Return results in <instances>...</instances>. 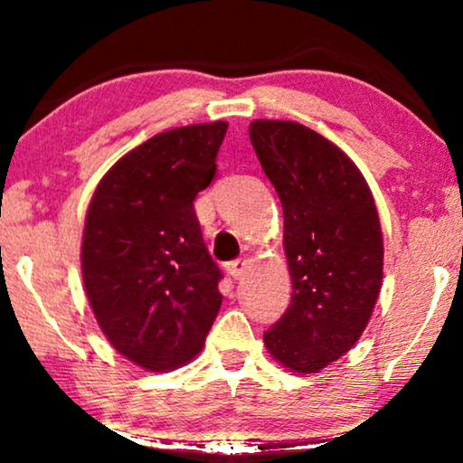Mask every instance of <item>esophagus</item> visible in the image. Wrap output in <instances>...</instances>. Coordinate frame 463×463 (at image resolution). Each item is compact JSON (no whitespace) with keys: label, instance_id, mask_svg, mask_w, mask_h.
<instances>
[{"label":"esophagus","instance_id":"1","mask_svg":"<svg viewBox=\"0 0 463 463\" xmlns=\"http://www.w3.org/2000/svg\"><path fill=\"white\" fill-rule=\"evenodd\" d=\"M249 265H250L249 259H236V261L227 263L225 268H227V274H230L232 278H240L246 269H249Z\"/></svg>","mask_w":463,"mask_h":463}]
</instances>
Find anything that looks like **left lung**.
<instances>
[{"instance_id": "8db88e82", "label": "left lung", "mask_w": 463, "mask_h": 463, "mask_svg": "<svg viewBox=\"0 0 463 463\" xmlns=\"http://www.w3.org/2000/svg\"><path fill=\"white\" fill-rule=\"evenodd\" d=\"M250 143L284 213L293 297L263 335L271 358L312 375L350 352L369 325L383 280V236L356 164L307 126L255 119Z\"/></svg>"}]
</instances>
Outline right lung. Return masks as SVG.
<instances>
[{"mask_svg":"<svg viewBox=\"0 0 463 463\" xmlns=\"http://www.w3.org/2000/svg\"><path fill=\"white\" fill-rule=\"evenodd\" d=\"M225 132L219 119L151 137L107 170L88 206V303L107 341L145 371L192 363L223 301L194 200L217 173Z\"/></svg>","mask_w":463,"mask_h":463,"instance_id":"obj_1","label":"right lung"}]
</instances>
